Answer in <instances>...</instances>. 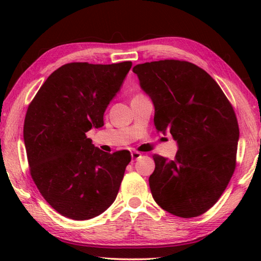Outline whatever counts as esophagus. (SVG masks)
Masks as SVG:
<instances>
[{"instance_id": "34e87169", "label": "esophagus", "mask_w": 261, "mask_h": 261, "mask_svg": "<svg viewBox=\"0 0 261 261\" xmlns=\"http://www.w3.org/2000/svg\"><path fill=\"white\" fill-rule=\"evenodd\" d=\"M141 156V154L139 152H131V159L132 161H136L138 160V159Z\"/></svg>"}]
</instances>
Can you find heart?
Here are the masks:
<instances>
[{"instance_id":"obj_1","label":"heart","mask_w":261,"mask_h":261,"mask_svg":"<svg viewBox=\"0 0 261 261\" xmlns=\"http://www.w3.org/2000/svg\"><path fill=\"white\" fill-rule=\"evenodd\" d=\"M137 96H140V95H136V96H135V98H137Z\"/></svg>"}]
</instances>
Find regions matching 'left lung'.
Instances as JSON below:
<instances>
[{
	"mask_svg": "<svg viewBox=\"0 0 261 261\" xmlns=\"http://www.w3.org/2000/svg\"><path fill=\"white\" fill-rule=\"evenodd\" d=\"M154 105V125L177 143L174 160L154 154L149 188L162 210L179 218L208 211L226 190L236 166L240 129L226 95L205 70L165 60L132 69Z\"/></svg>",
	"mask_w": 261,
	"mask_h": 261,
	"instance_id": "left-lung-1",
	"label": "left lung"
}]
</instances>
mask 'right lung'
<instances>
[{"label":"right lung","mask_w":261,"mask_h":261,"mask_svg":"<svg viewBox=\"0 0 261 261\" xmlns=\"http://www.w3.org/2000/svg\"><path fill=\"white\" fill-rule=\"evenodd\" d=\"M131 65L64 64L29 106L24 143L31 176L48 204L69 219L95 218L116 199L131 154L101 151L86 132L103 126L106 109Z\"/></svg>","instance_id":"obj_1"}]
</instances>
